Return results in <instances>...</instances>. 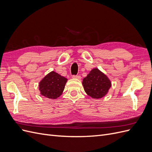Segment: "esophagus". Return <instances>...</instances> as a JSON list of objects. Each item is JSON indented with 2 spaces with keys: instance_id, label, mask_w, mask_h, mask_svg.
I'll return each instance as SVG.
<instances>
[{
  "instance_id": "1",
  "label": "esophagus",
  "mask_w": 152,
  "mask_h": 152,
  "mask_svg": "<svg viewBox=\"0 0 152 152\" xmlns=\"http://www.w3.org/2000/svg\"><path fill=\"white\" fill-rule=\"evenodd\" d=\"M72 78H73V79H80L81 77L80 75H73Z\"/></svg>"
}]
</instances>
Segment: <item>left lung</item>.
<instances>
[{
	"label": "left lung",
	"instance_id": "8db88e82",
	"mask_svg": "<svg viewBox=\"0 0 152 152\" xmlns=\"http://www.w3.org/2000/svg\"><path fill=\"white\" fill-rule=\"evenodd\" d=\"M87 94L94 99L103 98L112 86L111 81L98 68H93L82 81Z\"/></svg>",
	"mask_w": 152,
	"mask_h": 152
}]
</instances>
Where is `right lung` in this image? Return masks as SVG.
I'll use <instances>...</instances> for the list:
<instances>
[{
    "label": "right lung",
    "instance_id": "right-lung-1",
    "mask_svg": "<svg viewBox=\"0 0 152 152\" xmlns=\"http://www.w3.org/2000/svg\"><path fill=\"white\" fill-rule=\"evenodd\" d=\"M67 80L58 73L50 72L39 82L40 94L49 99H57L62 94Z\"/></svg>",
    "mask_w": 152,
    "mask_h": 152
}]
</instances>
